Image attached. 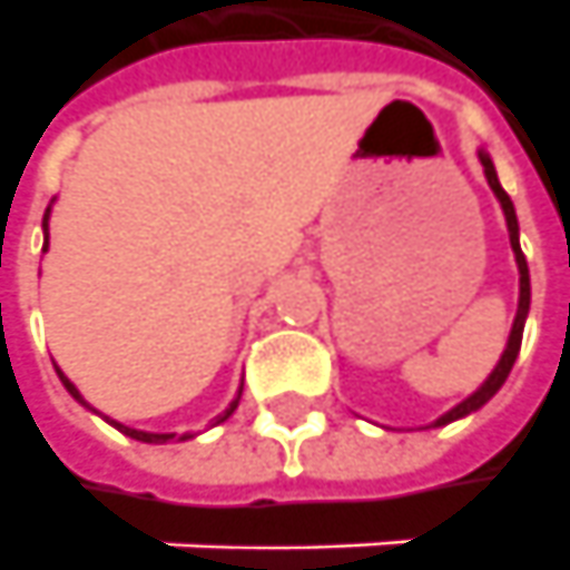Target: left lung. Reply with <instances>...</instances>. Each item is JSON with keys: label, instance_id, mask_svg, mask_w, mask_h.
<instances>
[{"label": "left lung", "instance_id": "1", "mask_svg": "<svg viewBox=\"0 0 570 570\" xmlns=\"http://www.w3.org/2000/svg\"><path fill=\"white\" fill-rule=\"evenodd\" d=\"M480 163H483V171H487V181L495 190V197H499V204L505 209V223H508V238H511V250H514V259H518V273H521V301H518V316H514V326H511V335H508V347L505 354H502V361L499 366L490 373V380L480 385L476 392H473L471 399H464L458 407H452L449 414H442L436 420V426H445V423H452V420L464 417V414H471L476 407H483L487 401L502 389V383L508 380V373H511V366L518 361V351H521V338H524V320L527 311H530V273H527V259L521 254V244H518V216H514V204H511V197H508L502 185H499V175H495V166H492V159L487 153H480Z\"/></svg>", "mask_w": 570, "mask_h": 570}]
</instances>
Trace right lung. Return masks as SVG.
<instances>
[{
  "label": "right lung",
  "instance_id": "obj_1",
  "mask_svg": "<svg viewBox=\"0 0 570 570\" xmlns=\"http://www.w3.org/2000/svg\"><path fill=\"white\" fill-rule=\"evenodd\" d=\"M46 219H49V206H46V216H43V232H46ZM46 238H49V235H46ZM43 250H46V244H43ZM56 373H59V380H62V383H65V389H68V392H71V395H75V399H78L80 404H87V401L80 399V392H78V389H75V385L68 383V376H65L62 370H56ZM238 399H240V395H238ZM238 399L232 401V407H228V411H225L223 417L216 420V423H223L225 417H232V411H235V407H238ZM109 423H112V426H116V430H121V433H125V436L137 439V442H171V439H175V433H144V430H131V426H125V423H116V420H109ZM181 439H187V436H181Z\"/></svg>",
  "mask_w": 570,
  "mask_h": 570
}]
</instances>
